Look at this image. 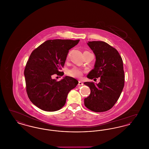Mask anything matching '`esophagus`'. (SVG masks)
<instances>
[{
    "mask_svg": "<svg viewBox=\"0 0 149 149\" xmlns=\"http://www.w3.org/2000/svg\"><path fill=\"white\" fill-rule=\"evenodd\" d=\"M78 85H83V82H81V81H78Z\"/></svg>",
    "mask_w": 149,
    "mask_h": 149,
    "instance_id": "esophagus-1",
    "label": "esophagus"
}]
</instances>
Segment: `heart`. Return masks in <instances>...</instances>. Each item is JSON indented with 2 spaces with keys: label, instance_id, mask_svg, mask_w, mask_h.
I'll list each match as a JSON object with an SVG mask.
<instances>
[{
  "label": "heart",
  "instance_id": "1",
  "mask_svg": "<svg viewBox=\"0 0 149 149\" xmlns=\"http://www.w3.org/2000/svg\"><path fill=\"white\" fill-rule=\"evenodd\" d=\"M83 71L77 68H74L68 71V74L74 78H80L83 75Z\"/></svg>",
  "mask_w": 149,
  "mask_h": 149
}]
</instances>
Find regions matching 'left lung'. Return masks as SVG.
Wrapping results in <instances>:
<instances>
[{
    "label": "left lung",
    "instance_id": "8db88e82",
    "mask_svg": "<svg viewBox=\"0 0 149 149\" xmlns=\"http://www.w3.org/2000/svg\"><path fill=\"white\" fill-rule=\"evenodd\" d=\"M87 44L96 58L94 68L87 78L100 77V82L84 83L91 89L89 96L84 99V105L95 112H105L113 107L124 87L123 61L117 50L107 43L91 41Z\"/></svg>",
    "mask_w": 149,
    "mask_h": 149
}]
</instances>
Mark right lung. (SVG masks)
I'll return each instance as SVG.
<instances>
[{"mask_svg": "<svg viewBox=\"0 0 149 149\" xmlns=\"http://www.w3.org/2000/svg\"><path fill=\"white\" fill-rule=\"evenodd\" d=\"M79 41L47 40L31 53L24 71L26 91L31 102L40 109L48 112L60 109L69 92L78 84V80L70 77L66 76L58 81L52 76L64 75L60 70L69 50Z\"/></svg>", "mask_w": 149, "mask_h": 149, "instance_id": "add662e5", "label": "right lung"}]
</instances>
